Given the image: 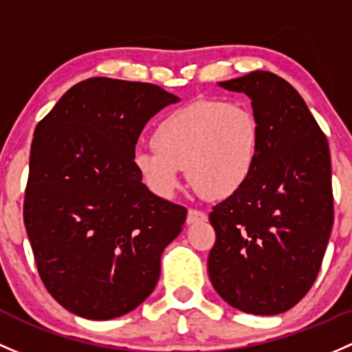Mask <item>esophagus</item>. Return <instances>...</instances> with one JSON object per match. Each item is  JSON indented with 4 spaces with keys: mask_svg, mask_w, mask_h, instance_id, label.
<instances>
[{
    "mask_svg": "<svg viewBox=\"0 0 352 352\" xmlns=\"http://www.w3.org/2000/svg\"><path fill=\"white\" fill-rule=\"evenodd\" d=\"M205 220H206V213H205V212H201V210H195V208H190V210H188L186 223L205 222Z\"/></svg>",
    "mask_w": 352,
    "mask_h": 352,
    "instance_id": "34e87169",
    "label": "esophagus"
}]
</instances>
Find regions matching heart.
I'll return each mask as SVG.
<instances>
[{
  "label": "heart",
  "instance_id": "heart-1",
  "mask_svg": "<svg viewBox=\"0 0 352 352\" xmlns=\"http://www.w3.org/2000/svg\"><path fill=\"white\" fill-rule=\"evenodd\" d=\"M154 149H137L132 164L159 197L179 186L181 169L195 188L213 200L237 193L254 173L261 126L248 107L200 100L166 115L152 133Z\"/></svg>",
  "mask_w": 352,
  "mask_h": 352
}]
</instances>
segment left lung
Returning <instances> with one entry per match:
<instances>
[{"instance_id": "8db88e82", "label": "left lung", "mask_w": 352, "mask_h": 352, "mask_svg": "<svg viewBox=\"0 0 352 352\" xmlns=\"http://www.w3.org/2000/svg\"><path fill=\"white\" fill-rule=\"evenodd\" d=\"M219 86L251 98L261 149L248 183L210 213V281L234 309L283 314L314 285L334 223L327 137L298 91L273 72Z\"/></svg>"}]
</instances>
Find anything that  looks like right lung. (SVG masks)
Wrapping results in <instances>:
<instances>
[{"label": "right lung", "instance_id": "add662e5", "mask_svg": "<svg viewBox=\"0 0 352 352\" xmlns=\"http://www.w3.org/2000/svg\"><path fill=\"white\" fill-rule=\"evenodd\" d=\"M179 98L149 82L89 78L38 122L23 222L47 292L110 320L155 288L188 210L154 195L132 164L146 123Z\"/></svg>", "mask_w": 352, "mask_h": 352}]
</instances>
